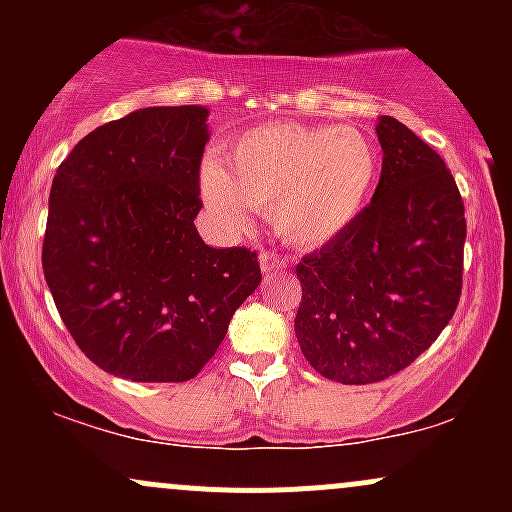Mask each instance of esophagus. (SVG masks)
Segmentation results:
<instances>
[{"mask_svg": "<svg viewBox=\"0 0 512 512\" xmlns=\"http://www.w3.org/2000/svg\"><path fill=\"white\" fill-rule=\"evenodd\" d=\"M260 267H262V272L267 274V272H274V269H284L286 260L281 255H276V252H262Z\"/></svg>", "mask_w": 512, "mask_h": 512, "instance_id": "esophagus-1", "label": "esophagus"}]
</instances>
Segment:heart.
Wrapping results in <instances>:
<instances>
[{
    "mask_svg": "<svg viewBox=\"0 0 512 512\" xmlns=\"http://www.w3.org/2000/svg\"><path fill=\"white\" fill-rule=\"evenodd\" d=\"M378 151L354 127L276 122L250 129L231 146L226 166H202V197L228 228H245L250 211L272 214L286 243L317 248L358 219L378 182Z\"/></svg>",
    "mask_w": 512,
    "mask_h": 512,
    "instance_id": "heart-1",
    "label": "heart"
}]
</instances>
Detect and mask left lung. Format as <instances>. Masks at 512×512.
<instances>
[{
    "mask_svg": "<svg viewBox=\"0 0 512 512\" xmlns=\"http://www.w3.org/2000/svg\"><path fill=\"white\" fill-rule=\"evenodd\" d=\"M383 170L358 219L298 262L296 339L317 373L342 385L390 378L455 315L467 238L445 161L395 117L378 120Z\"/></svg>",
    "mask_w": 512,
    "mask_h": 512,
    "instance_id": "1",
    "label": "left lung"
}]
</instances>
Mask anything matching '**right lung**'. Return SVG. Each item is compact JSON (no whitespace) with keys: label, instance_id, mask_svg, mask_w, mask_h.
<instances>
[{"label":"right lung","instance_id":"1","mask_svg":"<svg viewBox=\"0 0 512 512\" xmlns=\"http://www.w3.org/2000/svg\"><path fill=\"white\" fill-rule=\"evenodd\" d=\"M207 117L134 110L86 134L52 180L45 281L79 349L117 378H195L262 281L257 252L209 248L195 228Z\"/></svg>","mask_w":512,"mask_h":512}]
</instances>
